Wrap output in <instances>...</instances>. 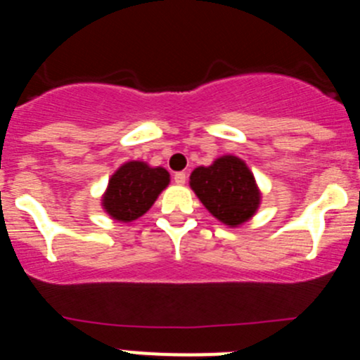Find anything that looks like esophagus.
<instances>
[{
    "mask_svg": "<svg viewBox=\"0 0 360 360\" xmlns=\"http://www.w3.org/2000/svg\"><path fill=\"white\" fill-rule=\"evenodd\" d=\"M187 180V174L184 173V171H180V173H174V184H178V186H184Z\"/></svg>",
    "mask_w": 360,
    "mask_h": 360,
    "instance_id": "34e87169",
    "label": "esophagus"
}]
</instances>
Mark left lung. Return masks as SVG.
Masks as SVG:
<instances>
[{
	"mask_svg": "<svg viewBox=\"0 0 360 360\" xmlns=\"http://www.w3.org/2000/svg\"><path fill=\"white\" fill-rule=\"evenodd\" d=\"M189 186L203 207L229 227H240L252 219L262 203V191L252 171L234 155H224L211 165L196 167L189 176Z\"/></svg>",
	"mask_w": 360,
	"mask_h": 360,
	"instance_id": "left-lung-1",
	"label": "left lung"
}]
</instances>
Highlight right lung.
Instances as JSON below:
<instances>
[{
    "instance_id": "obj_1",
    "label": "right lung",
    "mask_w": 360,
    "mask_h": 360,
    "mask_svg": "<svg viewBox=\"0 0 360 360\" xmlns=\"http://www.w3.org/2000/svg\"><path fill=\"white\" fill-rule=\"evenodd\" d=\"M169 182V173L160 165L153 167L148 162L129 160L110 176L101 205L111 219L129 224L151 209Z\"/></svg>"
}]
</instances>
